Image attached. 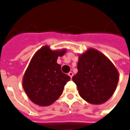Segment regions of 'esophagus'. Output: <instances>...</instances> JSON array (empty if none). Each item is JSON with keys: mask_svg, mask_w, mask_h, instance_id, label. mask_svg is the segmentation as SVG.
<instances>
[{"mask_svg": "<svg viewBox=\"0 0 130 130\" xmlns=\"http://www.w3.org/2000/svg\"><path fill=\"white\" fill-rule=\"evenodd\" d=\"M68 75L70 76V78H72V77L73 76V73H72V72H70L68 73Z\"/></svg>", "mask_w": 130, "mask_h": 130, "instance_id": "obj_1", "label": "esophagus"}]
</instances>
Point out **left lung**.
I'll list each match as a JSON object with an SVG mask.
<instances>
[{"label":"left lung","instance_id":"left-lung-1","mask_svg":"<svg viewBox=\"0 0 130 130\" xmlns=\"http://www.w3.org/2000/svg\"><path fill=\"white\" fill-rule=\"evenodd\" d=\"M78 72L72 77L79 95L92 104H101L111 98L117 87L119 73L102 52L89 48L79 54Z\"/></svg>","mask_w":130,"mask_h":130}]
</instances>
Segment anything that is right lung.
I'll list each match as a JSON object with an SVG mask.
<instances>
[{"instance_id": "1", "label": "right lung", "mask_w": 130, "mask_h": 130, "mask_svg": "<svg viewBox=\"0 0 130 130\" xmlns=\"http://www.w3.org/2000/svg\"><path fill=\"white\" fill-rule=\"evenodd\" d=\"M67 49L51 50L48 45L41 47L34 54L23 76L25 93L32 102L40 106L51 105L61 95L70 77L61 71L57 63Z\"/></svg>"}]
</instances>
